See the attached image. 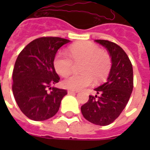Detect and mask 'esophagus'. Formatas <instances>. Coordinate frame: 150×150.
Here are the masks:
<instances>
[{
    "label": "esophagus",
    "mask_w": 150,
    "mask_h": 150,
    "mask_svg": "<svg viewBox=\"0 0 150 150\" xmlns=\"http://www.w3.org/2000/svg\"><path fill=\"white\" fill-rule=\"evenodd\" d=\"M77 92H78L77 91H73V90H68V91H67V94H68V95H71V94L77 93Z\"/></svg>",
    "instance_id": "esophagus-1"
}]
</instances>
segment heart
Wrapping results in <instances>:
<instances>
[{"label":"heart","mask_w":150,"mask_h":150,"mask_svg":"<svg viewBox=\"0 0 150 150\" xmlns=\"http://www.w3.org/2000/svg\"><path fill=\"white\" fill-rule=\"evenodd\" d=\"M69 55L71 57L63 52L56 54L53 61L55 71L62 76H68L72 71L74 60L75 64L83 63L80 66L83 74L72 75L64 79L62 82L64 88L75 91L83 89L91 85L93 79L96 82L101 81L109 74L111 67L109 55L94 43H75L69 48Z\"/></svg>","instance_id":"heart-1"}]
</instances>
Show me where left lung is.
I'll use <instances>...</instances> for the list:
<instances>
[{
    "instance_id": "left-lung-1",
    "label": "left lung",
    "mask_w": 150,
    "mask_h": 150,
    "mask_svg": "<svg viewBox=\"0 0 150 150\" xmlns=\"http://www.w3.org/2000/svg\"><path fill=\"white\" fill-rule=\"evenodd\" d=\"M95 41L107 49L112 66L105 83L94 89L99 96L89 95L88 102L81 107V112L90 122L105 126L114 121L128 104L133 90V68L120 46L104 40Z\"/></svg>"
}]
</instances>
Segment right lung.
<instances>
[{"mask_svg": "<svg viewBox=\"0 0 150 150\" xmlns=\"http://www.w3.org/2000/svg\"><path fill=\"white\" fill-rule=\"evenodd\" d=\"M70 42L53 37L38 38L18 55L13 71V93L19 109L30 120L44 121L59 111L67 91L51 87L60 79L53 61L57 51Z\"/></svg>", "mask_w": 150, "mask_h": 150, "instance_id": "obj_1", "label": "right lung"}]
</instances>
